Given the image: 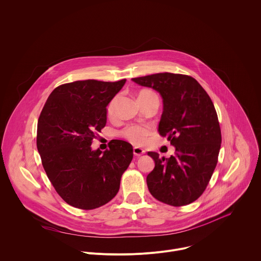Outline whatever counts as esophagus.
Masks as SVG:
<instances>
[{
  "instance_id": "1",
  "label": "esophagus",
  "mask_w": 261,
  "mask_h": 261,
  "mask_svg": "<svg viewBox=\"0 0 261 261\" xmlns=\"http://www.w3.org/2000/svg\"><path fill=\"white\" fill-rule=\"evenodd\" d=\"M133 151H134L135 156H142V155L145 153V150L142 149V148H140V147H135Z\"/></svg>"
}]
</instances>
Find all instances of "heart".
Masks as SVG:
<instances>
[{
  "mask_svg": "<svg viewBox=\"0 0 261 261\" xmlns=\"http://www.w3.org/2000/svg\"><path fill=\"white\" fill-rule=\"evenodd\" d=\"M155 95L153 92L149 91V90H143L138 94V99L140 98H147L150 96ZM117 102V98L113 99L111 101V103L108 106V115H113L114 113V109H115V105ZM152 130L149 126H145V125H139V124H132V125H127L122 132H121V136L124 137L128 142H130L134 145H143L147 138L151 135Z\"/></svg>",
  "mask_w": 261,
  "mask_h": 261,
  "instance_id": "heart-1",
  "label": "heart"
}]
</instances>
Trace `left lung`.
I'll list each match as a JSON object with an SVG mask.
<instances>
[{
	"label": "left lung",
	"mask_w": 261,
	"mask_h": 261,
	"mask_svg": "<svg viewBox=\"0 0 261 261\" xmlns=\"http://www.w3.org/2000/svg\"><path fill=\"white\" fill-rule=\"evenodd\" d=\"M132 81L160 94L163 112L158 133L175 148L169 158L148 152L155 162L147 176L148 189L160 202L188 205L202 195L217 163L221 133L214 105L200 84L188 75L165 72Z\"/></svg>",
	"instance_id": "obj_1"
}]
</instances>
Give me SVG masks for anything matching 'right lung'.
<instances>
[{
    "instance_id": "add662e5",
    "label": "right lung",
    "mask_w": 261,
    "mask_h": 261,
    "mask_svg": "<svg viewBox=\"0 0 261 261\" xmlns=\"http://www.w3.org/2000/svg\"><path fill=\"white\" fill-rule=\"evenodd\" d=\"M126 80L77 81L56 88L38 121L37 147L56 192L69 205L95 209L117 194L133 159V146L121 140L102 153L91 145L107 120V106Z\"/></svg>"
}]
</instances>
